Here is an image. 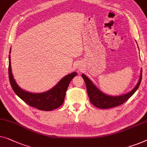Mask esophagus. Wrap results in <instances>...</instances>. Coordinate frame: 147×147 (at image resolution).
<instances>
[{
  "mask_svg": "<svg viewBox=\"0 0 147 147\" xmlns=\"http://www.w3.org/2000/svg\"><path fill=\"white\" fill-rule=\"evenodd\" d=\"M80 70H82V69H80Z\"/></svg>",
  "mask_w": 147,
  "mask_h": 147,
  "instance_id": "34e87169",
  "label": "esophagus"
}]
</instances>
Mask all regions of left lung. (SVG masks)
<instances>
[{
	"mask_svg": "<svg viewBox=\"0 0 147 147\" xmlns=\"http://www.w3.org/2000/svg\"><path fill=\"white\" fill-rule=\"evenodd\" d=\"M82 76L85 81L86 85L87 91L91 103L96 107L100 109H109V108L117 107L125 103L133 95L137 89L139 88L140 84L142 80V70L141 71V75L137 84L130 92L123 94L118 96H111L102 92L101 90L97 88L96 86L89 80L85 74H82Z\"/></svg>",
	"mask_w": 147,
	"mask_h": 147,
	"instance_id": "left-lung-1",
	"label": "left lung"
}]
</instances>
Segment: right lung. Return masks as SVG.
I'll list each match as a JSON object with an SVG mask.
<instances>
[{"instance_id":"right-lung-1","label":"right lung","mask_w":147,"mask_h":147,"mask_svg":"<svg viewBox=\"0 0 147 147\" xmlns=\"http://www.w3.org/2000/svg\"><path fill=\"white\" fill-rule=\"evenodd\" d=\"M11 48L10 50V53ZM8 76L10 85L14 93L31 107L43 111H52L60 107L63 103L66 90L70 82L77 75L76 72H72L63 77L54 88L43 93H30L20 88L14 80L11 70L10 56L8 57Z\"/></svg>"}]
</instances>
